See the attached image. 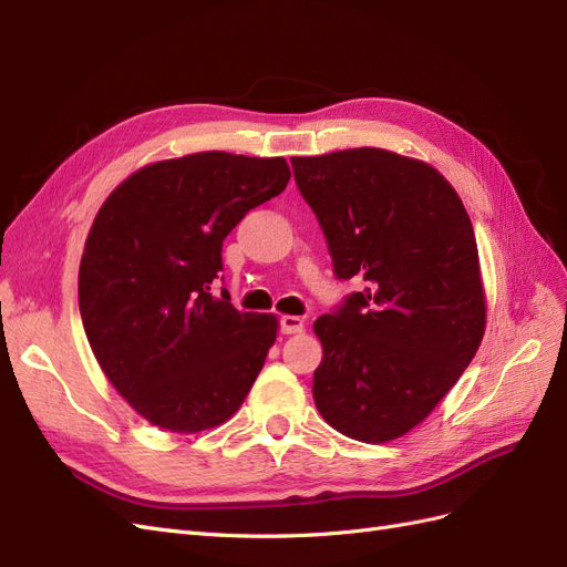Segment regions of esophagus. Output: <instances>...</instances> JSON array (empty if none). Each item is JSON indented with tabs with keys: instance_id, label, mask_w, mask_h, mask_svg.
Returning a JSON list of instances; mask_svg holds the SVG:
<instances>
[{
	"instance_id": "obj_1",
	"label": "esophagus",
	"mask_w": 567,
	"mask_h": 567,
	"mask_svg": "<svg viewBox=\"0 0 567 567\" xmlns=\"http://www.w3.org/2000/svg\"><path fill=\"white\" fill-rule=\"evenodd\" d=\"M305 329V321L300 317H293V315H286L279 319V331L284 336H290V333H300Z\"/></svg>"
}]
</instances>
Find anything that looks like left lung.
Wrapping results in <instances>:
<instances>
[{"label":"left lung","mask_w":567,"mask_h":567,"mask_svg":"<svg viewBox=\"0 0 567 567\" xmlns=\"http://www.w3.org/2000/svg\"><path fill=\"white\" fill-rule=\"evenodd\" d=\"M333 274L362 288L315 321V404L338 433L388 442L419 425L485 333L477 244L435 167L383 148L290 158Z\"/></svg>","instance_id":"obj_1"}]
</instances>
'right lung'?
Returning a JSON list of instances; mask_svg holds the SVG:
<instances>
[{"label": "right lung", "instance_id": "1", "mask_svg": "<svg viewBox=\"0 0 567 567\" xmlns=\"http://www.w3.org/2000/svg\"><path fill=\"white\" fill-rule=\"evenodd\" d=\"M288 179L284 158L205 151L146 165L101 205L80 315L99 367L148 423L198 433L246 400L279 326L213 284L229 231Z\"/></svg>", "mask_w": 567, "mask_h": 567}]
</instances>
